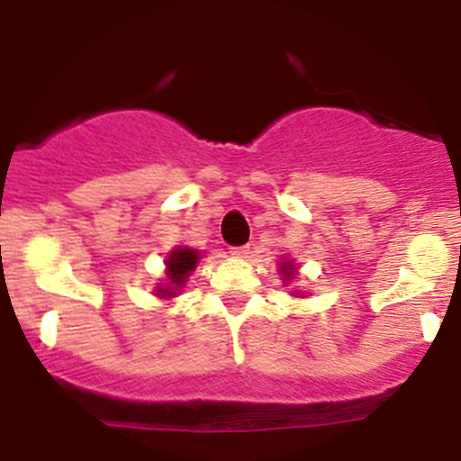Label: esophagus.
I'll return each instance as SVG.
<instances>
[{
	"instance_id": "obj_1",
	"label": "esophagus",
	"mask_w": 461,
	"mask_h": 461,
	"mask_svg": "<svg viewBox=\"0 0 461 461\" xmlns=\"http://www.w3.org/2000/svg\"><path fill=\"white\" fill-rule=\"evenodd\" d=\"M230 254H233L235 258H247V256H249V247H247V244H244V247H235Z\"/></svg>"
}]
</instances>
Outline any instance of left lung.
Masks as SVG:
<instances>
[{
    "label": "left lung",
    "instance_id": "left-lung-1",
    "mask_svg": "<svg viewBox=\"0 0 461 461\" xmlns=\"http://www.w3.org/2000/svg\"><path fill=\"white\" fill-rule=\"evenodd\" d=\"M279 275H281V279H284V284H291V281L295 279V275H297V266L293 263V260H279ZM293 295L304 297V293L303 291H293Z\"/></svg>",
    "mask_w": 461,
    "mask_h": 461
}]
</instances>
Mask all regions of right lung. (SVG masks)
I'll list each match as a JSON object with an SVG mask.
<instances>
[{
    "label": "right lung",
    "instance_id": "1",
    "mask_svg": "<svg viewBox=\"0 0 461 461\" xmlns=\"http://www.w3.org/2000/svg\"><path fill=\"white\" fill-rule=\"evenodd\" d=\"M201 260V251L191 249V247H175L166 256V279L161 284H157L154 288V295L161 297V300H173L182 293V288L186 286L191 272L195 270Z\"/></svg>",
    "mask_w": 461,
    "mask_h": 461
}]
</instances>
